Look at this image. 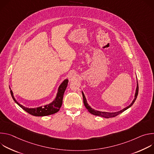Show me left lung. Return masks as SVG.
<instances>
[{"label":"left lung","instance_id":"left-lung-1","mask_svg":"<svg viewBox=\"0 0 154 154\" xmlns=\"http://www.w3.org/2000/svg\"><path fill=\"white\" fill-rule=\"evenodd\" d=\"M138 81H137V88H136V91H135V98L133 100L132 102H131L128 106H127V107L124 108V109H121V110L119 111V112H113V113H109V112H100V111H97V110H96V109H93L89 105L88 103H87V101H86V97L83 94V93L82 92V96H83V103L85 106V107L86 108V109L88 110V112L94 115H96V116H102V117H103V118H113V117H115L117 115H119L120 113H122L123 112H124L125 110H126L127 109H128V108H130L131 105H132L135 101L137 99V96H138Z\"/></svg>","mask_w":154,"mask_h":154}]
</instances>
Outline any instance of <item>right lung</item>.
I'll return each instance as SVG.
<instances>
[{
    "label": "right lung",
    "instance_id": "1",
    "mask_svg": "<svg viewBox=\"0 0 154 154\" xmlns=\"http://www.w3.org/2000/svg\"><path fill=\"white\" fill-rule=\"evenodd\" d=\"M68 80L65 79L60 85L58 92L57 94V96L54 100L51 103L47 104L46 105L34 108H29L25 107L24 106L20 105L19 103L17 102V100L15 99L12 90H10V93L12 96L13 99L14 100V102L20 107L23 108L24 110H25L28 113L35 116H48L51 115H53L54 113H56L60 110V108L61 106L62 102H63V97L64 93V91L66 90V88L68 86ZM10 89L11 88H10Z\"/></svg>",
    "mask_w": 154,
    "mask_h": 154
}]
</instances>
